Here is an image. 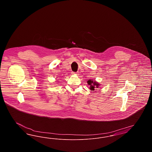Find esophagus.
Listing matches in <instances>:
<instances>
[{
  "label": "esophagus",
  "instance_id": "34e87169",
  "mask_svg": "<svg viewBox=\"0 0 152 152\" xmlns=\"http://www.w3.org/2000/svg\"><path fill=\"white\" fill-rule=\"evenodd\" d=\"M72 73L73 75H78V73H79L78 72H72Z\"/></svg>",
  "mask_w": 152,
  "mask_h": 152
}]
</instances>
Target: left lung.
I'll return each instance as SVG.
<instances>
[{"label": "left lung", "instance_id": "left-lung-1", "mask_svg": "<svg viewBox=\"0 0 152 152\" xmlns=\"http://www.w3.org/2000/svg\"><path fill=\"white\" fill-rule=\"evenodd\" d=\"M87 83L90 86L89 87V89L91 90V91H94V89L96 88H98L99 87V84L96 82L95 80H89L88 81H87Z\"/></svg>", "mask_w": 152, "mask_h": 152}]
</instances>
